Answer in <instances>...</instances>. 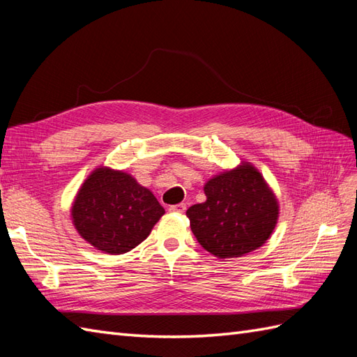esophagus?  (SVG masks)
Returning a JSON list of instances; mask_svg holds the SVG:
<instances>
[{
  "mask_svg": "<svg viewBox=\"0 0 357 357\" xmlns=\"http://www.w3.org/2000/svg\"><path fill=\"white\" fill-rule=\"evenodd\" d=\"M185 209H187V205H185V204H176V205L169 206V211L178 213V214H184Z\"/></svg>",
  "mask_w": 357,
  "mask_h": 357,
  "instance_id": "34e87169",
  "label": "esophagus"
}]
</instances>
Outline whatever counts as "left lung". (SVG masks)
Masks as SVG:
<instances>
[{"label": "left lung", "mask_w": 357, "mask_h": 357, "mask_svg": "<svg viewBox=\"0 0 357 357\" xmlns=\"http://www.w3.org/2000/svg\"><path fill=\"white\" fill-rule=\"evenodd\" d=\"M206 200L187 209L199 244L218 258H238L268 240L279 206L261 173L249 166L209 179Z\"/></svg>", "instance_id": "8db88e82"}]
</instances>
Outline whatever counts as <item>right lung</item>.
<instances>
[{"label": "right lung", "instance_id": "1", "mask_svg": "<svg viewBox=\"0 0 357 357\" xmlns=\"http://www.w3.org/2000/svg\"><path fill=\"white\" fill-rule=\"evenodd\" d=\"M164 214L148 188L123 172L96 169L72 206L78 234L98 250L121 255L148 238Z\"/></svg>", "mask_w": 357, "mask_h": 357}]
</instances>
